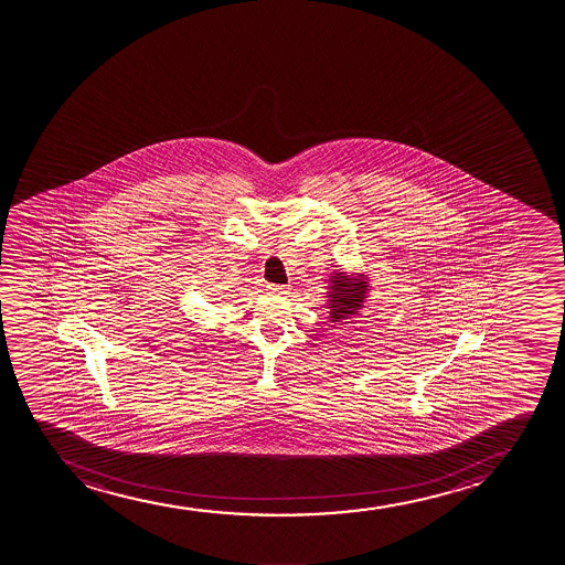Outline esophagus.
I'll use <instances>...</instances> for the list:
<instances>
[{
    "mask_svg": "<svg viewBox=\"0 0 565 565\" xmlns=\"http://www.w3.org/2000/svg\"><path fill=\"white\" fill-rule=\"evenodd\" d=\"M269 292L273 296H286V294H290V286L269 285Z\"/></svg>",
    "mask_w": 565,
    "mask_h": 565,
    "instance_id": "esophagus-1",
    "label": "esophagus"
}]
</instances>
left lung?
Returning <instances> with one entry per match:
<instances>
[{"label": "left lung", "mask_w": 565, "mask_h": 565, "mask_svg": "<svg viewBox=\"0 0 565 565\" xmlns=\"http://www.w3.org/2000/svg\"><path fill=\"white\" fill-rule=\"evenodd\" d=\"M328 309L330 322L349 324L352 315H360L365 299L370 294V277L362 271L347 273L344 269H333L328 280Z\"/></svg>", "instance_id": "obj_1"}]
</instances>
